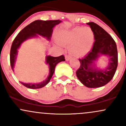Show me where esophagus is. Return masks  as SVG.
Here are the masks:
<instances>
[{"label": "esophagus", "instance_id": "obj_1", "mask_svg": "<svg viewBox=\"0 0 126 126\" xmlns=\"http://www.w3.org/2000/svg\"><path fill=\"white\" fill-rule=\"evenodd\" d=\"M65 59H66V60H69L70 59H71V56H70L69 54H66V56H65Z\"/></svg>", "mask_w": 126, "mask_h": 126}]
</instances>
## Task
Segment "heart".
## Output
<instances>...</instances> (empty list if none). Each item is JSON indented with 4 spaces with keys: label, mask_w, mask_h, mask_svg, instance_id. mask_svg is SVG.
I'll return each instance as SVG.
<instances>
[{
    "label": "heart",
    "mask_w": 126,
    "mask_h": 126,
    "mask_svg": "<svg viewBox=\"0 0 126 126\" xmlns=\"http://www.w3.org/2000/svg\"><path fill=\"white\" fill-rule=\"evenodd\" d=\"M57 39L60 44L71 46L70 51L73 56L82 57L89 52L94 40V33L89 27H76L70 31H60Z\"/></svg>",
    "instance_id": "b5f03b06"
}]
</instances>
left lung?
<instances>
[{
  "mask_svg": "<svg viewBox=\"0 0 126 126\" xmlns=\"http://www.w3.org/2000/svg\"><path fill=\"white\" fill-rule=\"evenodd\" d=\"M87 24L94 31L95 41L90 52L83 58L79 59L80 67L76 74L86 87L99 88L108 83L115 75L118 66L117 48L114 39L100 26L93 22ZM99 54L106 55L109 57V64L104 70H98L93 66Z\"/></svg>",
  "mask_w": 126,
  "mask_h": 126,
  "instance_id": "1",
  "label": "left lung"
}]
</instances>
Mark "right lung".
Masks as SVG:
<instances>
[{
    "instance_id": "obj_1",
    "label": "right lung",
    "mask_w": 126,
    "mask_h": 126,
    "mask_svg": "<svg viewBox=\"0 0 126 126\" xmlns=\"http://www.w3.org/2000/svg\"><path fill=\"white\" fill-rule=\"evenodd\" d=\"M61 22L60 20H48V21H41L36 20L25 27L23 30L19 32L13 41L10 51V63L12 69L14 70V64L16 57L18 49L21 44L24 41L31 37H37L38 35L46 37L48 40H50L51 37L53 28L54 26ZM64 56L63 55L59 57H52L48 56L46 57V63L49 65L50 67V74L48 78L44 81L39 83H21L25 87L30 89H39L46 86L50 82L55 70V67L59 62L64 61Z\"/></svg>"
}]
</instances>
